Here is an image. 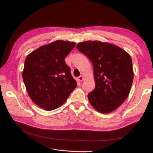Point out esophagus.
Here are the masks:
<instances>
[{
	"mask_svg": "<svg viewBox=\"0 0 153 153\" xmlns=\"http://www.w3.org/2000/svg\"><path fill=\"white\" fill-rule=\"evenodd\" d=\"M78 79H79V82H82V81L83 80V76H79V77H78Z\"/></svg>",
	"mask_w": 153,
	"mask_h": 153,
	"instance_id": "esophagus-1",
	"label": "esophagus"
}]
</instances>
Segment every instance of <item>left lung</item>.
Returning <instances> with one entry per match:
<instances>
[{"label": "left lung", "mask_w": 153, "mask_h": 153, "mask_svg": "<svg viewBox=\"0 0 153 153\" xmlns=\"http://www.w3.org/2000/svg\"><path fill=\"white\" fill-rule=\"evenodd\" d=\"M76 47L93 66L95 87L88 94L91 105L101 113L118 108L128 97L134 79L129 54L114 45L98 41L82 42Z\"/></svg>", "instance_id": "obj_1"}]
</instances>
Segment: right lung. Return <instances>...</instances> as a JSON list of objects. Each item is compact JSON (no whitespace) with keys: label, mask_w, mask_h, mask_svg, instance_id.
Segmentation results:
<instances>
[{"label":"right lung","mask_w":153,"mask_h":153,"mask_svg":"<svg viewBox=\"0 0 153 153\" xmlns=\"http://www.w3.org/2000/svg\"><path fill=\"white\" fill-rule=\"evenodd\" d=\"M75 46L74 42L58 40L25 58L23 80L32 101L41 108L53 110L61 106L77 87L64 60Z\"/></svg>","instance_id":"1"}]
</instances>
